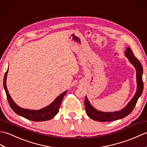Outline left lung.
Listing matches in <instances>:
<instances>
[{"label": "left lung", "mask_w": 147, "mask_h": 147, "mask_svg": "<svg viewBox=\"0 0 147 147\" xmlns=\"http://www.w3.org/2000/svg\"><path fill=\"white\" fill-rule=\"evenodd\" d=\"M125 56L128 58L129 62L135 67L136 71V82H137V90L136 94L131 100L127 104L126 106L119 111L115 112H102L97 110L91 105L89 100L86 97L85 99V108L87 116L93 120L101 122L113 121L119 119H122L127 116L132 112L135 108L136 102L140 96L142 95L143 90V82L142 79L143 67L140 61L136 58L132 50L129 47L126 48Z\"/></svg>", "instance_id": "obj_1"}]
</instances>
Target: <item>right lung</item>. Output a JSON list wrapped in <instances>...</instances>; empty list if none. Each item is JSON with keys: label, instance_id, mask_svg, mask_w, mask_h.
Instances as JSON below:
<instances>
[{"label": "right lung", "instance_id": "1", "mask_svg": "<svg viewBox=\"0 0 147 147\" xmlns=\"http://www.w3.org/2000/svg\"><path fill=\"white\" fill-rule=\"evenodd\" d=\"M8 73V70L6 71L4 78V87L7 96V99L9 102L10 106L14 111L18 114V115L26 118L29 120L34 121H43L50 120L53 118L55 115L59 111V109L61 105V101L63 100L64 96L67 92V90L65 91L64 92L61 94L59 96H58L53 102L50 105L44 107V108L40 110H31L27 109L21 108V107L18 106L14 100L10 96L8 90L6 86V78H7Z\"/></svg>", "mask_w": 147, "mask_h": 147}]
</instances>
